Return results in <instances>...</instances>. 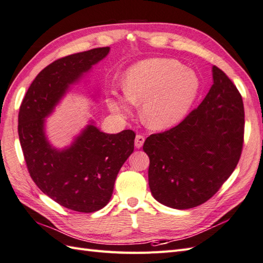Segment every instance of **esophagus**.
<instances>
[{"label": "esophagus", "mask_w": 263, "mask_h": 263, "mask_svg": "<svg viewBox=\"0 0 263 263\" xmlns=\"http://www.w3.org/2000/svg\"><path fill=\"white\" fill-rule=\"evenodd\" d=\"M145 142V137L142 136V135H137L136 138H135V147L136 148H140V147L143 146Z\"/></svg>", "instance_id": "1"}]
</instances>
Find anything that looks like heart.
Listing matches in <instances>:
<instances>
[{
	"instance_id": "obj_1",
	"label": "heart",
	"mask_w": 263,
	"mask_h": 263,
	"mask_svg": "<svg viewBox=\"0 0 263 263\" xmlns=\"http://www.w3.org/2000/svg\"><path fill=\"white\" fill-rule=\"evenodd\" d=\"M125 91H110L107 104L119 115L132 114L133 105L142 104L140 116L147 127L164 130L177 125L195 101L200 80L197 74L173 59H149L128 70Z\"/></svg>"
}]
</instances>
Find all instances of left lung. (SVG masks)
Wrapping results in <instances>:
<instances>
[{
  "label": "left lung",
  "mask_w": 263,
  "mask_h": 263,
  "mask_svg": "<svg viewBox=\"0 0 263 263\" xmlns=\"http://www.w3.org/2000/svg\"><path fill=\"white\" fill-rule=\"evenodd\" d=\"M213 85L177 126L147 137L148 184L166 206L186 210L210 200L232 174L242 153L245 107L231 79L213 66Z\"/></svg>",
  "instance_id": "8db88e82"
}]
</instances>
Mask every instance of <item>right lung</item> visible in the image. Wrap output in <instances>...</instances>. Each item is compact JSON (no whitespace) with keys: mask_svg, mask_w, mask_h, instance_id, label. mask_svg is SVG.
<instances>
[{"mask_svg":"<svg viewBox=\"0 0 263 263\" xmlns=\"http://www.w3.org/2000/svg\"><path fill=\"white\" fill-rule=\"evenodd\" d=\"M109 50L91 49L53 61L35 77L18 111V138L31 178L44 194L77 212L92 213L107 205L118 172L134 152L136 134H106L91 124L71 146L59 151L48 142L44 118L69 86Z\"/></svg>","mask_w":263,"mask_h":263,"instance_id":"obj_1","label":"right lung"}]
</instances>
